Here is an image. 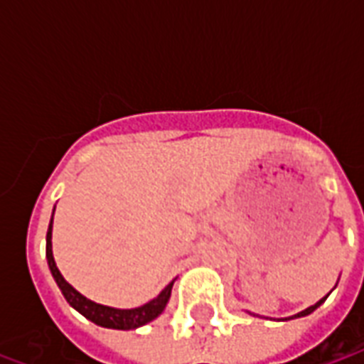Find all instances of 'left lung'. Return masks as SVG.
Listing matches in <instances>:
<instances>
[{
  "mask_svg": "<svg viewBox=\"0 0 364 364\" xmlns=\"http://www.w3.org/2000/svg\"><path fill=\"white\" fill-rule=\"evenodd\" d=\"M323 300H326V298H321L320 302H316V304L310 306V308H306V310H302V312H298V314H294V316H290L289 320H294V318H304V316H308V314H312L314 310L318 308V306H321V302H323Z\"/></svg>",
  "mask_w": 364,
  "mask_h": 364,
  "instance_id": "1",
  "label": "left lung"
}]
</instances>
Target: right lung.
Returning <instances> with one entry per match:
<instances>
[{"label": "right lung", "mask_w": 364, "mask_h": 364, "mask_svg": "<svg viewBox=\"0 0 364 364\" xmlns=\"http://www.w3.org/2000/svg\"><path fill=\"white\" fill-rule=\"evenodd\" d=\"M56 208V206H54ZM54 216V214H52ZM46 259H48V269H50L54 281L58 284V289L62 290V294L68 300V304L72 306L74 310L85 316L87 320L101 326V328L109 329H136L140 326H146L148 321L156 320L159 314L166 310L167 302H169V296H171V289H173V281L167 284L166 289L159 292L158 296L151 298L150 302H146L144 306H138V308H130V310H120V308H111V306L97 304L90 298H85L82 292L70 284V282L62 277V273L56 267V261H54V255H52V218L50 226H48V232H46Z\"/></svg>", "instance_id": "add662e5"}]
</instances>
